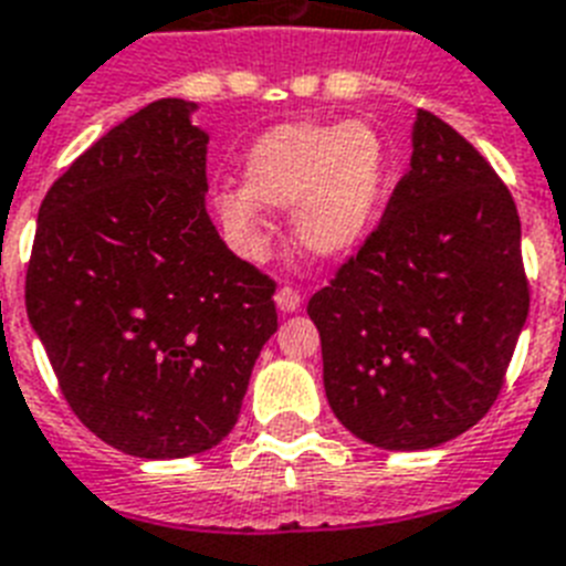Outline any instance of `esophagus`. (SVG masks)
Listing matches in <instances>:
<instances>
[{"mask_svg":"<svg viewBox=\"0 0 566 566\" xmlns=\"http://www.w3.org/2000/svg\"><path fill=\"white\" fill-rule=\"evenodd\" d=\"M301 292L294 286H280L277 294H274V303H277L280 312H294L301 310Z\"/></svg>","mask_w":566,"mask_h":566,"instance_id":"34e87169","label":"esophagus"}]
</instances>
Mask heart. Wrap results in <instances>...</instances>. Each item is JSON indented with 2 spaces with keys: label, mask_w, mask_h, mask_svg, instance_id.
Masks as SVG:
<instances>
[{
  "label": "heart",
  "mask_w": 566,
  "mask_h": 566,
  "mask_svg": "<svg viewBox=\"0 0 566 566\" xmlns=\"http://www.w3.org/2000/svg\"><path fill=\"white\" fill-rule=\"evenodd\" d=\"M390 158L367 120H286L245 156V188L222 190L217 210L242 240L260 231V202L294 209V237L317 256L356 249L385 193Z\"/></svg>",
  "instance_id": "b5f03b06"
}]
</instances>
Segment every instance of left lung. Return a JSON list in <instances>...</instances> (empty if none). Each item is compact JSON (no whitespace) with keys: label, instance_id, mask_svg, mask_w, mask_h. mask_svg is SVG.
Wrapping results in <instances>:
<instances>
[{"label":"left lung","instance_id":"8db88e82","mask_svg":"<svg viewBox=\"0 0 566 566\" xmlns=\"http://www.w3.org/2000/svg\"><path fill=\"white\" fill-rule=\"evenodd\" d=\"M329 408L358 440L422 451L489 413L530 315L521 217L494 167L419 109L410 170L312 294Z\"/></svg>","mask_w":566,"mask_h":566}]
</instances>
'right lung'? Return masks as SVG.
I'll use <instances>...</instances> for the list:
<instances>
[{"instance_id":"right-lung-1","label":"right lung","mask_w":566,"mask_h":566,"mask_svg":"<svg viewBox=\"0 0 566 566\" xmlns=\"http://www.w3.org/2000/svg\"><path fill=\"white\" fill-rule=\"evenodd\" d=\"M193 109L153 101L74 158L42 199L25 274L28 321L74 417L144 460L226 440L277 329V283L205 210Z\"/></svg>"}]
</instances>
